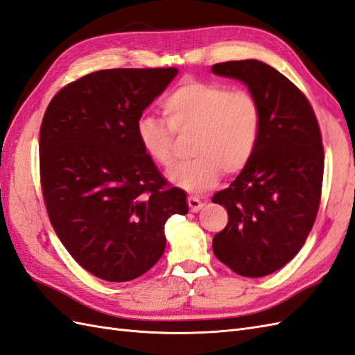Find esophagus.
<instances>
[{"label": "esophagus", "instance_id": "esophagus-1", "mask_svg": "<svg viewBox=\"0 0 355 355\" xmlns=\"http://www.w3.org/2000/svg\"><path fill=\"white\" fill-rule=\"evenodd\" d=\"M188 206L191 212H198L203 207V202H200L196 197H188Z\"/></svg>", "mask_w": 355, "mask_h": 355}]
</instances>
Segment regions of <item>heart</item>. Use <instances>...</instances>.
Returning a JSON list of instances; mask_svg holds the SVG:
<instances>
[{"label":"heart","instance_id":"obj_1","mask_svg":"<svg viewBox=\"0 0 355 355\" xmlns=\"http://www.w3.org/2000/svg\"><path fill=\"white\" fill-rule=\"evenodd\" d=\"M161 108L168 126L152 116H141L135 125L138 141L155 164L167 168L175 162L173 132H196V159L167 173L173 185L188 193H205L217 185L221 170L233 175L252 158L261 131V107L252 93L232 90L217 81L184 80L167 94Z\"/></svg>","mask_w":355,"mask_h":355}]
</instances>
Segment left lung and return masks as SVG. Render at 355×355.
Returning <instances> with one entry per match:
<instances>
[{"label": "left lung", "instance_id": "obj_1", "mask_svg": "<svg viewBox=\"0 0 355 355\" xmlns=\"http://www.w3.org/2000/svg\"><path fill=\"white\" fill-rule=\"evenodd\" d=\"M243 83L261 107V131L247 166L215 193L229 223L212 239L214 254L244 277L280 270L304 245L318 214L324 149L315 112L286 76L259 60L212 66Z\"/></svg>", "mask_w": 355, "mask_h": 355}]
</instances>
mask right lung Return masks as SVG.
Here are the masks:
<instances>
[{
  "label": "right lung",
  "mask_w": 355,
  "mask_h": 355,
  "mask_svg": "<svg viewBox=\"0 0 355 355\" xmlns=\"http://www.w3.org/2000/svg\"><path fill=\"white\" fill-rule=\"evenodd\" d=\"M178 75L167 69H107L49 102L40 126V179L51 224L84 270L107 282L149 271L166 250L164 226L188 214L135 134L143 111Z\"/></svg>",
  "instance_id": "add662e5"
}]
</instances>
